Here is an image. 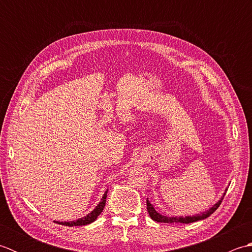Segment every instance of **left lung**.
<instances>
[{
	"label": "left lung",
	"mask_w": 252,
	"mask_h": 252,
	"mask_svg": "<svg viewBox=\"0 0 252 252\" xmlns=\"http://www.w3.org/2000/svg\"><path fill=\"white\" fill-rule=\"evenodd\" d=\"M222 200H223V197L221 198L220 201L217 202L215 206L209 209L207 212H203V213H201V215H197V216H194V217H185V218H182V217H180V218H178V217H164V216L159 215V213L154 209L152 203L148 201V199L146 200V202H147L146 205H147V211L149 213V216H151V218L153 219L154 221L161 222V223H185V224H189V223H192V222H197L199 220H203V219H207L208 217H210L212 213L215 212L219 207H220Z\"/></svg>",
	"instance_id": "8db88e82"
}]
</instances>
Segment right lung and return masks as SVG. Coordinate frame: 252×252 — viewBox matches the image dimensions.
<instances>
[{"instance_id":"add662e5","label":"right lung","mask_w":252,"mask_h":252,"mask_svg":"<svg viewBox=\"0 0 252 252\" xmlns=\"http://www.w3.org/2000/svg\"><path fill=\"white\" fill-rule=\"evenodd\" d=\"M106 197H107V191L104 194L103 198H101V201L98 203L97 206H96V208L94 209L92 212L89 213L87 217L79 219V220H77V221L60 222V224H62V225H66V226H80V225H87V224L94 222L104 210V207H105V203H106Z\"/></svg>"}]
</instances>
